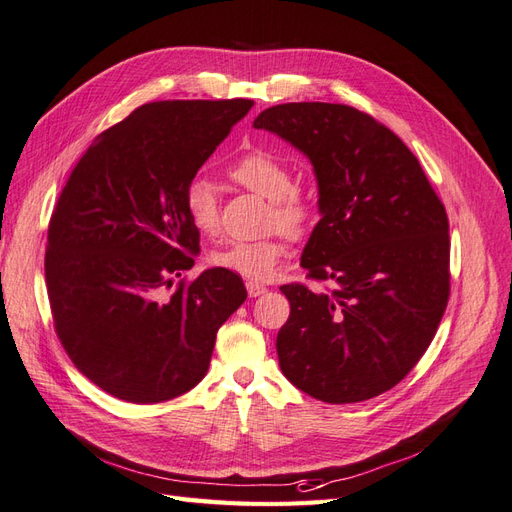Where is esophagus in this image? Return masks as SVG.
Instances as JSON below:
<instances>
[{
    "instance_id": "34e87169",
    "label": "esophagus",
    "mask_w": 512,
    "mask_h": 512,
    "mask_svg": "<svg viewBox=\"0 0 512 512\" xmlns=\"http://www.w3.org/2000/svg\"><path fill=\"white\" fill-rule=\"evenodd\" d=\"M246 291H249L251 298H261L263 293H268V287L261 285V283H253V280H249V283H246Z\"/></svg>"
}]
</instances>
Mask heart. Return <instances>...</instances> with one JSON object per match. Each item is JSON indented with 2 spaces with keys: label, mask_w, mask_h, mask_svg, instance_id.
I'll return each instance as SVG.
<instances>
[{
  "label": "heart",
  "mask_w": 512,
  "mask_h": 512,
  "mask_svg": "<svg viewBox=\"0 0 512 512\" xmlns=\"http://www.w3.org/2000/svg\"><path fill=\"white\" fill-rule=\"evenodd\" d=\"M227 178L238 187L261 195L270 202L268 223L293 238L302 240L310 234L317 219V208L310 197L295 187L291 168L283 159L268 151H249L229 163ZM185 212L191 225L202 234H212L219 225V200L206 178H193L185 189ZM287 255L283 234L263 240H234L210 255L217 268L232 270L251 280H268Z\"/></svg>",
  "instance_id": "heart-1"
}]
</instances>
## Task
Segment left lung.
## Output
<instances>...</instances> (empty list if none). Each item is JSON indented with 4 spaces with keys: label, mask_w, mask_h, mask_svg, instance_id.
Returning <instances> with one entry per match:
<instances>
[{
    "label": "left lung",
    "mask_w": 512,
    "mask_h": 512,
    "mask_svg": "<svg viewBox=\"0 0 512 512\" xmlns=\"http://www.w3.org/2000/svg\"><path fill=\"white\" fill-rule=\"evenodd\" d=\"M253 127L300 148L319 183L302 268L329 287H280L291 304L280 370L321 402L370 400L417 366L447 310V210L410 148L353 106L278 104Z\"/></svg>",
    "instance_id": "obj_1"
}]
</instances>
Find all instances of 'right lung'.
<instances>
[{"mask_svg":"<svg viewBox=\"0 0 512 512\" xmlns=\"http://www.w3.org/2000/svg\"><path fill=\"white\" fill-rule=\"evenodd\" d=\"M251 100H168L136 108L80 157L48 223L44 274L72 364L114 398L157 404L202 381L219 327L246 300L242 278L195 280L200 232L185 189Z\"/></svg>","mask_w":512,"mask_h":512,"instance_id":"obj_1","label":"right lung"}]
</instances>
